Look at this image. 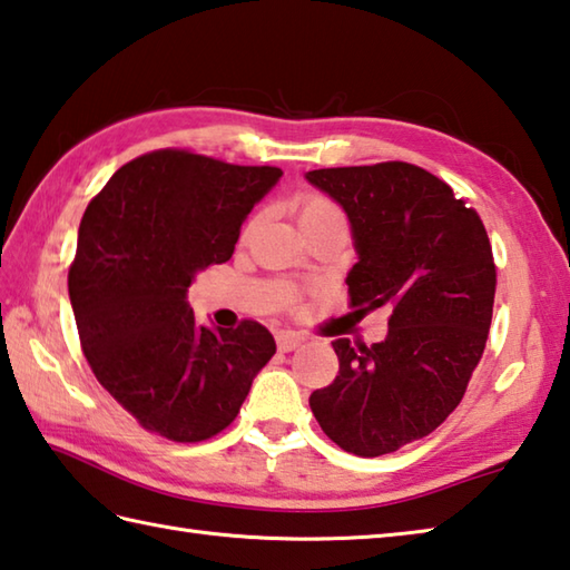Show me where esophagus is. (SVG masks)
<instances>
[{"label": "esophagus", "instance_id": "1", "mask_svg": "<svg viewBox=\"0 0 570 570\" xmlns=\"http://www.w3.org/2000/svg\"><path fill=\"white\" fill-rule=\"evenodd\" d=\"M277 350H283V352H293L295 347H299L305 342V337H299V335H295V332H277Z\"/></svg>", "mask_w": 570, "mask_h": 570}]
</instances>
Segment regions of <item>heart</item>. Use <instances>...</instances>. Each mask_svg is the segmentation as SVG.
<instances>
[{"instance_id":"obj_1","label":"heart","mask_w":570,"mask_h":570,"mask_svg":"<svg viewBox=\"0 0 570 570\" xmlns=\"http://www.w3.org/2000/svg\"><path fill=\"white\" fill-rule=\"evenodd\" d=\"M297 216H299V225L325 220V218H342V220H345L337 203L330 200L327 196H320V193H305V196L297 200Z\"/></svg>"}]
</instances>
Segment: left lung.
Masks as SVG:
<instances>
[{"label":"left lung","mask_w":570,"mask_h":570,"mask_svg":"<svg viewBox=\"0 0 570 570\" xmlns=\"http://www.w3.org/2000/svg\"><path fill=\"white\" fill-rule=\"evenodd\" d=\"M307 180L350 218L360 255L350 307H392L382 342H332L340 372L309 394V410L345 452L392 454L456 410L484 354L497 293L489 235L442 178L404 160L320 168Z\"/></svg>","instance_id":"left-lung-1"}]
</instances>
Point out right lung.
<instances>
[{
	"mask_svg": "<svg viewBox=\"0 0 570 570\" xmlns=\"http://www.w3.org/2000/svg\"><path fill=\"white\" fill-rule=\"evenodd\" d=\"M281 176L160 148L118 168L86 208L69 267L81 350L146 432L180 444L220 434L275 354L255 320L198 325L186 293L198 271L230 261L243 220Z\"/></svg>",
	"mask_w": 570,
	"mask_h": 570,
	"instance_id": "right-lung-1",
	"label": "right lung"
}]
</instances>
